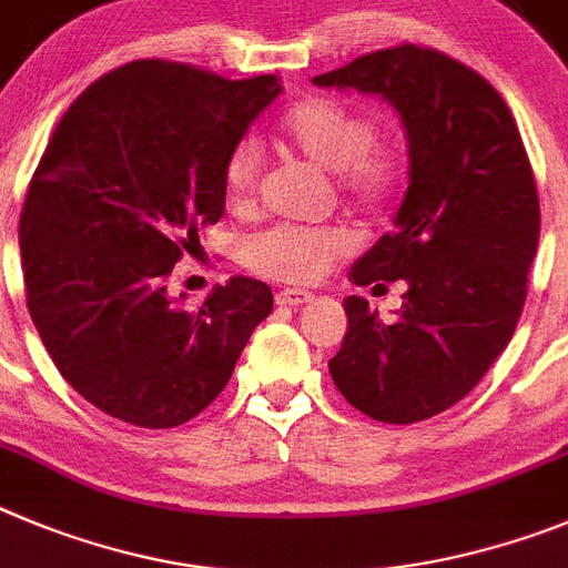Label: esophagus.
<instances>
[{"label": "esophagus", "instance_id": "obj_1", "mask_svg": "<svg viewBox=\"0 0 568 568\" xmlns=\"http://www.w3.org/2000/svg\"><path fill=\"white\" fill-rule=\"evenodd\" d=\"M314 300L311 291H300V288H285L277 294L280 305H291V308H300V305H308Z\"/></svg>", "mask_w": 568, "mask_h": 568}]
</instances>
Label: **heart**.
I'll list each match as a JSON object with an SVG mask.
<instances>
[{
  "label": "heart",
  "instance_id": "1",
  "mask_svg": "<svg viewBox=\"0 0 568 568\" xmlns=\"http://www.w3.org/2000/svg\"><path fill=\"white\" fill-rule=\"evenodd\" d=\"M288 150L314 166L334 172L342 195L362 206L390 201L398 183V161L376 146V121L336 99H305L288 110L280 124ZM257 150L240 144L223 170V192L237 209L248 206L257 192ZM354 234L345 226H274L248 243L246 260L263 277L283 283H316L336 260L354 252Z\"/></svg>",
  "mask_w": 568,
  "mask_h": 568
}]
</instances>
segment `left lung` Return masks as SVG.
Segmentation results:
<instances>
[{
  "label": "left lung",
  "instance_id": "left-lung-1",
  "mask_svg": "<svg viewBox=\"0 0 568 568\" xmlns=\"http://www.w3.org/2000/svg\"><path fill=\"white\" fill-rule=\"evenodd\" d=\"M314 84L379 95L410 144L393 232L351 268L356 285L405 280V303L382 322L345 296L331 376L376 422H424L462 402L513 339L540 237L532 166L498 90L438 50H376Z\"/></svg>",
  "mask_w": 568,
  "mask_h": 568
}]
</instances>
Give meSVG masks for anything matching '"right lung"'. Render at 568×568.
<instances>
[{"instance_id":"add662e5","label":"right lung","mask_w":568,"mask_h":568,"mask_svg":"<svg viewBox=\"0 0 568 568\" xmlns=\"http://www.w3.org/2000/svg\"><path fill=\"white\" fill-rule=\"evenodd\" d=\"M280 93L277 75L132 61L50 135L19 217L28 311L61 376L106 416L152 430L195 418L272 314L260 280L232 277L186 311L166 277L221 221L229 155Z\"/></svg>"}]
</instances>
